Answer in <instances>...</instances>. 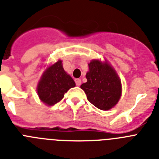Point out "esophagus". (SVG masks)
<instances>
[{"instance_id":"1","label":"esophagus","mask_w":159,"mask_h":159,"mask_svg":"<svg viewBox=\"0 0 159 159\" xmlns=\"http://www.w3.org/2000/svg\"><path fill=\"white\" fill-rule=\"evenodd\" d=\"M75 82H76V85L77 86H81V84H82V81L81 79H75Z\"/></svg>"}]
</instances>
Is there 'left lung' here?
<instances>
[{
	"instance_id": "left-lung-1",
	"label": "left lung",
	"mask_w": 159,
	"mask_h": 159,
	"mask_svg": "<svg viewBox=\"0 0 159 159\" xmlns=\"http://www.w3.org/2000/svg\"><path fill=\"white\" fill-rule=\"evenodd\" d=\"M87 82L82 84L87 100L101 110H109L117 104L122 95V83L114 68L105 60L93 59L88 64Z\"/></svg>"
}]
</instances>
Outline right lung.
Here are the masks:
<instances>
[{"mask_svg":"<svg viewBox=\"0 0 159 159\" xmlns=\"http://www.w3.org/2000/svg\"><path fill=\"white\" fill-rule=\"evenodd\" d=\"M75 86L73 78L64 71L62 60H58L42 74L37 87V95L44 104L51 106L60 101L64 94Z\"/></svg>","mask_w":159,"mask_h":159,"instance_id":"obj_1","label":"right lung"}]
</instances>
